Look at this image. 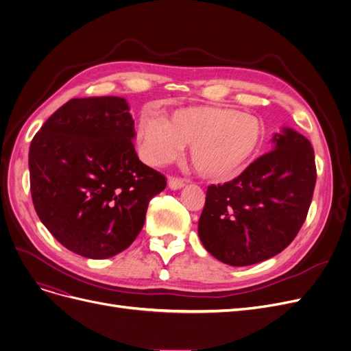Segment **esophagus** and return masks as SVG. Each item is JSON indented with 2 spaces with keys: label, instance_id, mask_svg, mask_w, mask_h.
I'll return each mask as SVG.
<instances>
[{
  "label": "esophagus",
  "instance_id": "34e87169",
  "mask_svg": "<svg viewBox=\"0 0 351 351\" xmlns=\"http://www.w3.org/2000/svg\"><path fill=\"white\" fill-rule=\"evenodd\" d=\"M167 186H169L172 191L182 189V188L185 186V180L180 179V178H173V176H171L169 179H167Z\"/></svg>",
  "mask_w": 351,
  "mask_h": 351
}]
</instances>
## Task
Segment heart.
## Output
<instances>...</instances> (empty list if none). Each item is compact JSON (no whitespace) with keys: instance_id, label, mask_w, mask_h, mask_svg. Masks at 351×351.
<instances>
[{"instance_id":"heart-1","label":"heart","mask_w":351,"mask_h":351,"mask_svg":"<svg viewBox=\"0 0 351 351\" xmlns=\"http://www.w3.org/2000/svg\"><path fill=\"white\" fill-rule=\"evenodd\" d=\"M264 136L260 119L221 106H189L166 120L143 116L138 126L146 162L155 166L169 162L186 143L197 172L213 179L241 172L258 154Z\"/></svg>"}]
</instances>
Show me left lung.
Here are the masks:
<instances>
[{
  "mask_svg": "<svg viewBox=\"0 0 351 351\" xmlns=\"http://www.w3.org/2000/svg\"><path fill=\"white\" fill-rule=\"evenodd\" d=\"M238 178L210 185L197 223L205 250L223 264L245 267L285 250L306 221L315 186L314 150L291 128Z\"/></svg>",
  "mask_w": 351,
  "mask_h": 351,
  "instance_id": "obj_1",
  "label": "left lung"
}]
</instances>
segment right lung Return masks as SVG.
Instances as JSON below:
<instances>
[{
    "mask_svg": "<svg viewBox=\"0 0 351 351\" xmlns=\"http://www.w3.org/2000/svg\"><path fill=\"white\" fill-rule=\"evenodd\" d=\"M126 99H71L29 145V189L37 215L67 250L91 260L125 251L142 231L166 178L136 155Z\"/></svg>",
    "mask_w": 351,
    "mask_h": 351,
    "instance_id": "add662e5",
    "label": "right lung"
}]
</instances>
